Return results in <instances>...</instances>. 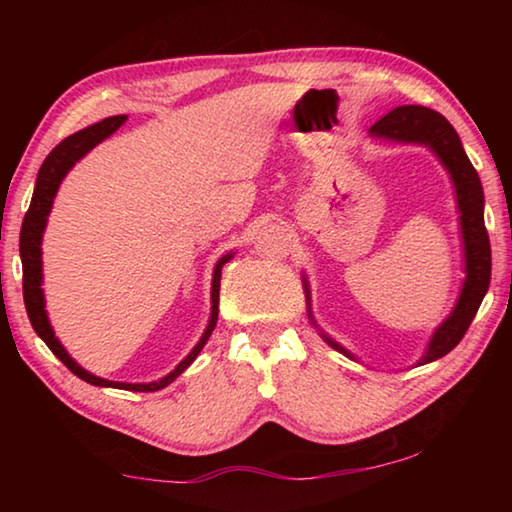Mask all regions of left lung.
Listing matches in <instances>:
<instances>
[{"instance_id":"left-lung-1","label":"left lung","mask_w":512,"mask_h":512,"mask_svg":"<svg viewBox=\"0 0 512 512\" xmlns=\"http://www.w3.org/2000/svg\"><path fill=\"white\" fill-rule=\"evenodd\" d=\"M370 137L375 140H386L395 144H418L427 146V149L436 155L443 169L449 173V180L454 185L456 196V210H458V225H461V241H463V268L465 277L461 284V293H458L454 309L449 316L440 323L433 334L429 336L427 348H424L422 357L415 366H424L447 352H452L458 341L463 339L467 327L476 316L481 307V300L485 298L490 287V271H492V257H490V239L485 232L483 221V187L479 180V173L472 167L470 158L461 144V137L454 131L449 121L438 115L436 110H429L424 106H400L381 117L375 126H370ZM302 289H305L307 298V314L311 325L318 329L323 341L334 348L336 352L345 354L352 361H359L354 354L343 348L339 341L325 334L318 327L314 314H311V291L307 275H302Z\"/></svg>"}]
</instances>
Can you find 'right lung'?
Instances as JSON below:
<instances>
[{
    "label": "right lung",
    "instance_id": "right-lung-1",
    "mask_svg": "<svg viewBox=\"0 0 512 512\" xmlns=\"http://www.w3.org/2000/svg\"><path fill=\"white\" fill-rule=\"evenodd\" d=\"M126 115L119 117H108L103 121H97L83 131L74 133L65 137L54 151H51L42 167L38 171L36 178V189H33V198L29 205V212L24 214L22 221V230H20V257H22V293H24V307H27V314L33 329L40 336L42 341L47 343V348L56 354V357L65 363V366L74 372L76 377H81L83 381H88L92 386H101V388H121V391H135V393H151V391H160V388L169 386L173 379L192 366L194 359L201 354L205 348L207 339H210L214 327H216V318H219V289H221V268L223 264H228L235 253H225L219 262L214 266L212 273V309H210V320H207V327L201 339L192 348V352L173 368L169 375H164L158 381H146V384H128V381H112V379H103L92 375V372L79 366L69 352L63 348V343L58 341V336L54 334V327L49 323L47 309H45V291H42V235H45L47 228V219L51 212V205H54V198L58 194V187L63 183V178L76 162L85 158L94 146L101 144L106 137H110L117 128L124 124Z\"/></svg>",
    "mask_w": 512,
    "mask_h": 512
}]
</instances>
